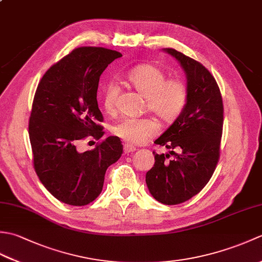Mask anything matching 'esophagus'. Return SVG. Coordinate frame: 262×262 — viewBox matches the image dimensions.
<instances>
[{
	"label": "esophagus",
	"instance_id": "1",
	"mask_svg": "<svg viewBox=\"0 0 262 262\" xmlns=\"http://www.w3.org/2000/svg\"><path fill=\"white\" fill-rule=\"evenodd\" d=\"M136 147L130 145V144H125L124 145V152L125 153H130V152H135Z\"/></svg>",
	"mask_w": 262,
	"mask_h": 262
}]
</instances>
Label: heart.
Here are the masks:
<instances>
[{
  "label": "heart",
  "instance_id": "b5f03b06",
  "mask_svg": "<svg viewBox=\"0 0 262 262\" xmlns=\"http://www.w3.org/2000/svg\"><path fill=\"white\" fill-rule=\"evenodd\" d=\"M128 81L135 90L146 98L147 109L163 124H171L181 115L188 100V89L179 79H166L165 72L158 66L144 64L128 73ZM120 89L109 81L102 88V103L107 113L116 110ZM158 133L153 119L126 118L113 127V134L134 145H141Z\"/></svg>",
  "mask_w": 262,
  "mask_h": 262
}]
</instances>
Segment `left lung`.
<instances>
[{
	"instance_id": "obj_1",
	"label": "left lung",
	"mask_w": 262,
	"mask_h": 262,
	"mask_svg": "<svg viewBox=\"0 0 262 262\" xmlns=\"http://www.w3.org/2000/svg\"><path fill=\"white\" fill-rule=\"evenodd\" d=\"M163 51L185 71L188 100L181 115L154 142L169 152H153L155 163L147 171L146 185L158 202L178 205L197 194L214 173L224 109L220 88L204 65L173 48Z\"/></svg>"
}]
</instances>
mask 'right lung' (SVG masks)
<instances>
[{"instance_id":"obj_1","label":"right lung","mask_w":262,"mask_h":262,"mask_svg":"<svg viewBox=\"0 0 262 262\" xmlns=\"http://www.w3.org/2000/svg\"><path fill=\"white\" fill-rule=\"evenodd\" d=\"M119 52L79 47L54 64L38 84L29 119L33 168L59 202L90 204L102 191L105 171L119 160L122 145L109 136L91 151L80 152L88 137L103 136L97 91L102 72Z\"/></svg>"}]
</instances>
